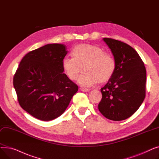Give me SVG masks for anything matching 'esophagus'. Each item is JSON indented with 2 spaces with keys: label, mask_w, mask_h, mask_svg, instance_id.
Masks as SVG:
<instances>
[{
  "label": "esophagus",
  "mask_w": 159,
  "mask_h": 159,
  "mask_svg": "<svg viewBox=\"0 0 159 159\" xmlns=\"http://www.w3.org/2000/svg\"><path fill=\"white\" fill-rule=\"evenodd\" d=\"M80 90L82 91H84V92H88V91H89L90 89L88 88H80Z\"/></svg>",
  "instance_id": "1"
}]
</instances>
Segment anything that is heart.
Wrapping results in <instances>:
<instances>
[{
    "instance_id": "obj_1",
    "label": "heart",
    "mask_w": 159,
    "mask_h": 159,
    "mask_svg": "<svg viewBox=\"0 0 159 159\" xmlns=\"http://www.w3.org/2000/svg\"><path fill=\"white\" fill-rule=\"evenodd\" d=\"M72 56L73 58H64L62 69L70 80H75L84 67L85 72L78 79V83L82 86H93L98 81L107 82L115 73L116 63L114 57L97 46L77 45L73 49Z\"/></svg>"
}]
</instances>
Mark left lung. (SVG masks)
Segmentation results:
<instances>
[{
	"label": "left lung",
	"mask_w": 159,
	"mask_h": 159,
	"mask_svg": "<svg viewBox=\"0 0 159 159\" xmlns=\"http://www.w3.org/2000/svg\"><path fill=\"white\" fill-rule=\"evenodd\" d=\"M104 41L116 63L113 77L101 89L98 110L106 118L123 120L134 114L146 96V70L138 53L129 45L110 38Z\"/></svg>",
	"instance_id": "1"
}]
</instances>
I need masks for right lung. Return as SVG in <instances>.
Here are the masks:
<instances>
[{
  "mask_svg": "<svg viewBox=\"0 0 159 159\" xmlns=\"http://www.w3.org/2000/svg\"><path fill=\"white\" fill-rule=\"evenodd\" d=\"M66 46L50 44L28 53L13 77L20 106L41 120L61 116L68 106L78 86L63 73Z\"/></svg>",
  "mask_w": 159,
  "mask_h": 159,
  "instance_id": "obj_1",
  "label": "right lung"
}]
</instances>
